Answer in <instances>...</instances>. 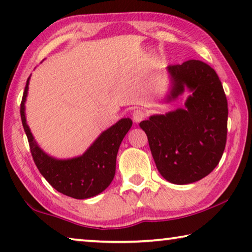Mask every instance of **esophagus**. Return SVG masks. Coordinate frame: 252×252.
Masks as SVG:
<instances>
[{"label": "esophagus", "instance_id": "1", "mask_svg": "<svg viewBox=\"0 0 252 252\" xmlns=\"http://www.w3.org/2000/svg\"><path fill=\"white\" fill-rule=\"evenodd\" d=\"M144 118H146V112L143 110H134L133 113H132V119L136 123L142 121Z\"/></svg>", "mask_w": 252, "mask_h": 252}]
</instances>
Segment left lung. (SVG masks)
Segmentation results:
<instances>
[{"label":"left lung","mask_w":252,"mask_h":252,"mask_svg":"<svg viewBox=\"0 0 252 252\" xmlns=\"http://www.w3.org/2000/svg\"><path fill=\"white\" fill-rule=\"evenodd\" d=\"M171 89L165 101L188 89L185 108L155 114L140 122L158 171L174 185L207 177L223 155L227 141L228 102L218 74L207 63L189 60L169 65Z\"/></svg>","instance_id":"1"}]
</instances>
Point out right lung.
Instances as JSON below:
<instances>
[{
	"label": "right lung",
	"instance_id": "right-lung-1",
	"mask_svg": "<svg viewBox=\"0 0 252 252\" xmlns=\"http://www.w3.org/2000/svg\"><path fill=\"white\" fill-rule=\"evenodd\" d=\"M30 76L21 102V120L28 136L34 163L40 173L55 190L74 199H88L104 191L116 174L117 155L120 144L132 126V120L125 118L102 132L82 156L59 160L42 150L31 133L25 118V101Z\"/></svg>",
	"mask_w": 252,
	"mask_h": 252
}]
</instances>
